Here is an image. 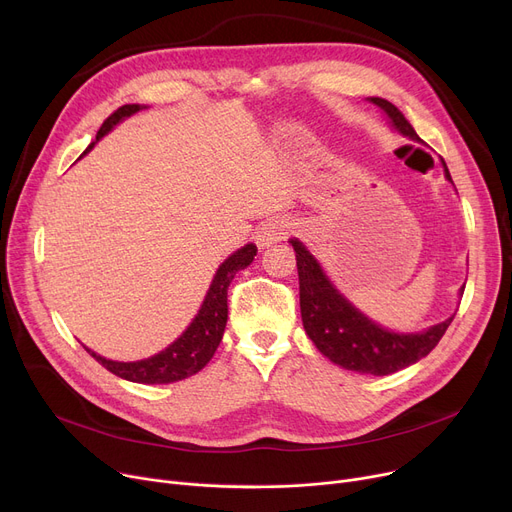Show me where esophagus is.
<instances>
[{
    "label": "esophagus",
    "mask_w": 512,
    "mask_h": 512,
    "mask_svg": "<svg viewBox=\"0 0 512 512\" xmlns=\"http://www.w3.org/2000/svg\"><path fill=\"white\" fill-rule=\"evenodd\" d=\"M287 235H289V223L283 219H273L260 227L256 239H258V246L264 248V246H273L281 242V239H285Z\"/></svg>",
    "instance_id": "1"
}]
</instances>
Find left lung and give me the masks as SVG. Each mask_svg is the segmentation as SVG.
Here are the masks:
<instances>
[{"instance_id": "1", "label": "left lung", "mask_w": 512, "mask_h": 512, "mask_svg": "<svg viewBox=\"0 0 512 512\" xmlns=\"http://www.w3.org/2000/svg\"><path fill=\"white\" fill-rule=\"evenodd\" d=\"M372 103L384 109V113L390 117V122H393V126L401 134L419 140L413 126L407 122V117L393 103L378 97H374ZM444 173L450 179L446 163ZM450 182H453V179H450ZM291 244L297 258L299 308H302L306 333L322 355H326L333 364L343 366L345 370H355L374 376L399 372L426 357L438 345V341L446 333L448 324L455 318L450 316L448 320L428 328L426 333H390V330H384L372 320H368L362 312H357L347 299L330 285V281L322 273L320 264L302 244L297 242V239H291Z\"/></svg>"}]
</instances>
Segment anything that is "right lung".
Segmentation results:
<instances>
[{"instance_id": "add662e5", "label": "right lung", "mask_w": 512, "mask_h": 512, "mask_svg": "<svg viewBox=\"0 0 512 512\" xmlns=\"http://www.w3.org/2000/svg\"><path fill=\"white\" fill-rule=\"evenodd\" d=\"M140 105H122L115 109L97 132V140L103 138L119 119H124L132 113H136ZM95 144V142H93ZM93 144H88L84 153H88ZM258 248L254 244H248L246 248L237 250L231 254L217 270V275L213 279V285H210L204 304L194 318V322L188 326L186 333L179 337L175 343H171L165 351L140 359V362H111V359H105L90 349H86L90 355H93L97 362L107 368L111 374L130 380V382H140V384H169L194 376L200 372L208 362L210 357L215 355L223 333H225V324H227V289L235 277L237 270L246 268Z\"/></svg>"}]
</instances>
